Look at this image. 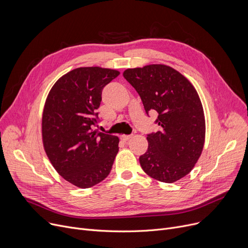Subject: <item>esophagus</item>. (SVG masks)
<instances>
[{
  "instance_id": "1",
  "label": "esophagus",
  "mask_w": 248,
  "mask_h": 248,
  "mask_svg": "<svg viewBox=\"0 0 248 248\" xmlns=\"http://www.w3.org/2000/svg\"><path fill=\"white\" fill-rule=\"evenodd\" d=\"M132 138H133L132 136H125V135H124V136L121 137V140H122L123 141H127V140H131Z\"/></svg>"
}]
</instances>
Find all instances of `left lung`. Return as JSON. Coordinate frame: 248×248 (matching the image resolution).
Wrapping results in <instances>:
<instances>
[{"instance_id":"1","label":"left lung","mask_w":248,"mask_h":248,"mask_svg":"<svg viewBox=\"0 0 248 248\" xmlns=\"http://www.w3.org/2000/svg\"><path fill=\"white\" fill-rule=\"evenodd\" d=\"M124 77L140 96L147 113L155 110L157 133L148 135L149 147L140 157L150 177L174 183L188 175L205 142V116L200 97L187 78L164 64L129 68Z\"/></svg>"}]
</instances>
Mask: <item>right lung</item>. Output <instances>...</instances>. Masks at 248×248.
<instances>
[{
  "label": "right lung",
  "mask_w": 248,
  "mask_h": 248,
  "mask_svg": "<svg viewBox=\"0 0 248 248\" xmlns=\"http://www.w3.org/2000/svg\"><path fill=\"white\" fill-rule=\"evenodd\" d=\"M120 71L79 67L64 74L46 98L42 140L57 173L78 188H90L110 173L120 140L93 129L103 87Z\"/></svg>",
  "instance_id": "obj_1"
}]
</instances>
